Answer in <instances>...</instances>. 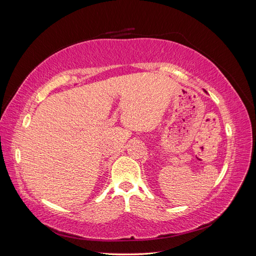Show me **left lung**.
Returning <instances> with one entry per match:
<instances>
[{"mask_svg":"<svg viewBox=\"0 0 256 256\" xmlns=\"http://www.w3.org/2000/svg\"><path fill=\"white\" fill-rule=\"evenodd\" d=\"M205 92H206V90H205Z\"/></svg>","mask_w":256,"mask_h":256,"instance_id":"1","label":"left lung"}]
</instances>
